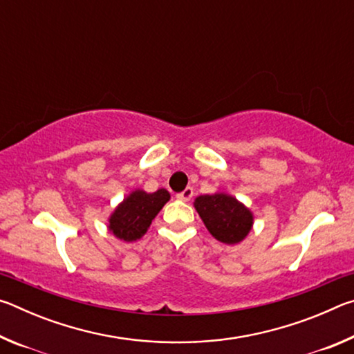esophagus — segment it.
<instances>
[{
    "mask_svg": "<svg viewBox=\"0 0 354 354\" xmlns=\"http://www.w3.org/2000/svg\"><path fill=\"white\" fill-rule=\"evenodd\" d=\"M192 195H194V189H192V187H187V189H184V190L181 192V194H178V195H176V198H178V200H181V201H190Z\"/></svg>",
    "mask_w": 354,
    "mask_h": 354,
    "instance_id": "obj_1",
    "label": "esophagus"
}]
</instances>
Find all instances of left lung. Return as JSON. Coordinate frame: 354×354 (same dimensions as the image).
<instances>
[{
	"label": "left lung",
	"mask_w": 354,
	"mask_h": 354,
	"mask_svg": "<svg viewBox=\"0 0 354 354\" xmlns=\"http://www.w3.org/2000/svg\"><path fill=\"white\" fill-rule=\"evenodd\" d=\"M194 206L212 237L226 245L241 243L254 223L253 212L226 192L196 196Z\"/></svg>",
	"instance_id": "1"
}]
</instances>
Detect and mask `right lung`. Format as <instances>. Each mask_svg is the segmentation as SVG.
<instances>
[{"label": "right lung", "instance_id": "1", "mask_svg": "<svg viewBox=\"0 0 354 354\" xmlns=\"http://www.w3.org/2000/svg\"><path fill=\"white\" fill-rule=\"evenodd\" d=\"M169 200L170 194L165 189H159L153 194L136 189L113 209L107 218V230L123 242L139 241Z\"/></svg>", "mask_w": 354, "mask_h": 354}]
</instances>
